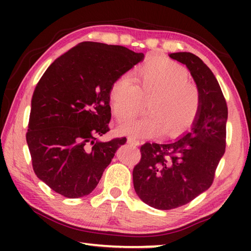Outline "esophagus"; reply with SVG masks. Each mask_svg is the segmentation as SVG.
I'll list each match as a JSON object with an SVG mask.
<instances>
[{"mask_svg": "<svg viewBox=\"0 0 251 251\" xmlns=\"http://www.w3.org/2000/svg\"><path fill=\"white\" fill-rule=\"evenodd\" d=\"M127 143L130 144V145H133V146H138L139 145V141H137V139L134 138V137L127 138Z\"/></svg>", "mask_w": 251, "mask_h": 251, "instance_id": "1", "label": "esophagus"}]
</instances>
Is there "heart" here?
I'll list each match as a JSON object with an SVG mask.
<instances>
[{
	"instance_id": "b5f03b06",
	"label": "heart",
	"mask_w": 251,
	"mask_h": 251,
	"mask_svg": "<svg viewBox=\"0 0 251 251\" xmlns=\"http://www.w3.org/2000/svg\"><path fill=\"white\" fill-rule=\"evenodd\" d=\"M184 66L167 58H155L139 67L136 77L126 73L109 87V106L118 121L136 115L139 101L148 99L146 112L138 120L124 123L118 133L134 137H155L161 133L175 136L194 124L201 110V96L196 85L188 82Z\"/></svg>"
}]
</instances>
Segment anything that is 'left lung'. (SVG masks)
<instances>
[{"mask_svg": "<svg viewBox=\"0 0 251 251\" xmlns=\"http://www.w3.org/2000/svg\"><path fill=\"white\" fill-rule=\"evenodd\" d=\"M186 65L201 96L192 128L175 141L146 143L133 171L134 188L148 206L169 210L184 206L209 188L226 147L228 108L209 67L189 52L169 54Z\"/></svg>", "mask_w": 251, "mask_h": 251, "instance_id": "left-lung-1", "label": "left lung"}]
</instances>
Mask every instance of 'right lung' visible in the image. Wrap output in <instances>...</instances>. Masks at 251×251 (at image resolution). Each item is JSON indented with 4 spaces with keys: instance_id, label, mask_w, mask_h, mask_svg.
Returning a JSON list of instances; mask_svg holds the SVG:
<instances>
[{
    "instance_id": "1",
    "label": "right lung",
    "mask_w": 251,
    "mask_h": 251,
    "mask_svg": "<svg viewBox=\"0 0 251 251\" xmlns=\"http://www.w3.org/2000/svg\"><path fill=\"white\" fill-rule=\"evenodd\" d=\"M144 57L124 46L83 42L45 71L32 96L26 142L34 173L55 193L87 196L126 143L97 136L109 130L110 85Z\"/></svg>"
}]
</instances>
